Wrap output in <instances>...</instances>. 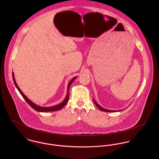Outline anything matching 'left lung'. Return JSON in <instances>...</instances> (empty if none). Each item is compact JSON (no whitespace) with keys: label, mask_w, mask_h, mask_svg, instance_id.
I'll return each mask as SVG.
<instances>
[{"label":"left lung","mask_w":159,"mask_h":159,"mask_svg":"<svg viewBox=\"0 0 159 159\" xmlns=\"http://www.w3.org/2000/svg\"><path fill=\"white\" fill-rule=\"evenodd\" d=\"M93 102H94V103H95V104L96 105V106L99 108V110H100V111H105V112H114L115 111H113V110H106V109H104V108H102L98 103H97L94 100H93Z\"/></svg>","instance_id":"1"}]
</instances>
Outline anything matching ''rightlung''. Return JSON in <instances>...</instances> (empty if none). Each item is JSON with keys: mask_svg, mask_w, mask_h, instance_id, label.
I'll return each mask as SVG.
<instances>
[{"mask_svg": "<svg viewBox=\"0 0 159 159\" xmlns=\"http://www.w3.org/2000/svg\"><path fill=\"white\" fill-rule=\"evenodd\" d=\"M12 76H13V81H14V83L16 87V88L18 89V90L19 91V92H20V93L21 94V95L23 96V98H24V100L26 101V102L33 108L35 110L37 111H40V112H50V111H58V110H61L67 103H68V99H69V88H70V86H71V83L73 82L74 80H75L76 78V76L74 77L68 83V88H67V96L65 98V100L59 105H57L56 106H54V107H39L36 105H35L34 103H32L29 99H28L27 98V97L22 92V91H21V89L19 88V87L18 86L16 83V81H15V77H14V73L13 72L12 73Z\"/></svg>", "mask_w": 159, "mask_h": 159, "instance_id": "add662e5", "label": "right lung"}]
</instances>
